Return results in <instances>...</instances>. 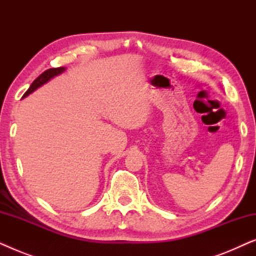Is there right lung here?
I'll list each match as a JSON object with an SVG mask.
<instances>
[{"mask_svg":"<svg viewBox=\"0 0 256 256\" xmlns=\"http://www.w3.org/2000/svg\"><path fill=\"white\" fill-rule=\"evenodd\" d=\"M66 70V68H50V70H46V71L42 73V74L38 76V78L34 80V82L31 84L29 90H26V93H24L23 98H26L29 94H31L32 92H34L37 88H40V86H43L44 84H46L48 82H50L52 78H54V76H57L59 74H62V72H64Z\"/></svg>","mask_w":256,"mask_h":256,"instance_id":"obj_1","label":"right lung"}]
</instances>
